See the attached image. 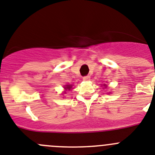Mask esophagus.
<instances>
[{
    "label": "esophagus",
    "instance_id": "34e87169",
    "mask_svg": "<svg viewBox=\"0 0 155 155\" xmlns=\"http://www.w3.org/2000/svg\"><path fill=\"white\" fill-rule=\"evenodd\" d=\"M82 79H83V80H84V81H88V80H89V79H90V76H84V77L82 78Z\"/></svg>",
    "mask_w": 155,
    "mask_h": 155
}]
</instances>
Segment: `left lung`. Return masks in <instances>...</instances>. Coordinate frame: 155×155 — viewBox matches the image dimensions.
<instances>
[{
    "mask_svg": "<svg viewBox=\"0 0 155 155\" xmlns=\"http://www.w3.org/2000/svg\"><path fill=\"white\" fill-rule=\"evenodd\" d=\"M104 86H106V85H104Z\"/></svg>",
    "mask_w": 155,
    "mask_h": 155,
    "instance_id": "1",
    "label": "left lung"
}]
</instances>
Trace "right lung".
<instances>
[{"instance_id": "right-lung-1", "label": "right lung", "mask_w": 155, "mask_h": 155, "mask_svg": "<svg viewBox=\"0 0 155 155\" xmlns=\"http://www.w3.org/2000/svg\"><path fill=\"white\" fill-rule=\"evenodd\" d=\"M71 88H72V86H70V85H67V86H66V87H65V89H66V90H69V89H71Z\"/></svg>"}]
</instances>
